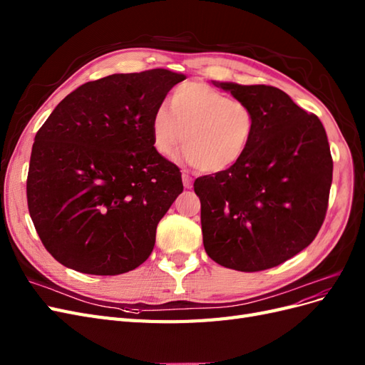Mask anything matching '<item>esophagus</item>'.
<instances>
[{"mask_svg":"<svg viewBox=\"0 0 365 365\" xmlns=\"http://www.w3.org/2000/svg\"><path fill=\"white\" fill-rule=\"evenodd\" d=\"M182 184H184L185 189H190V187H192V178L187 173H182Z\"/></svg>","mask_w":365,"mask_h":365,"instance_id":"esophagus-1","label":"esophagus"}]
</instances>
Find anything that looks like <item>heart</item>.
<instances>
[{
	"label": "heart",
	"mask_w": 365,
	"mask_h": 365,
	"mask_svg": "<svg viewBox=\"0 0 365 365\" xmlns=\"http://www.w3.org/2000/svg\"><path fill=\"white\" fill-rule=\"evenodd\" d=\"M160 155L172 158L182 143L185 160L204 173H219L248 150L256 115L252 109L202 82H184L170 94V108L158 105L150 120Z\"/></svg>",
	"instance_id": "b5f03b06"
}]
</instances>
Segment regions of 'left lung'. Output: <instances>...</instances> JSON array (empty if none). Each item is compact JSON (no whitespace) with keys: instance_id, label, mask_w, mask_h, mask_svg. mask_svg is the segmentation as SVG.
Returning <instances> with one entry per match:
<instances>
[{"instance_id":"obj_1","label":"left lung","mask_w":365,"mask_h":365,"mask_svg":"<svg viewBox=\"0 0 365 365\" xmlns=\"http://www.w3.org/2000/svg\"><path fill=\"white\" fill-rule=\"evenodd\" d=\"M215 85L252 109L256 132L233 168L193 184L204 248L230 269H269L304 250L324 222L334 172L326 130L279 88Z\"/></svg>"}]
</instances>
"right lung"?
<instances>
[{"instance_id": "obj_1", "label": "right lung", "mask_w": 365, "mask_h": 365, "mask_svg": "<svg viewBox=\"0 0 365 365\" xmlns=\"http://www.w3.org/2000/svg\"><path fill=\"white\" fill-rule=\"evenodd\" d=\"M184 74L155 68L86 82L54 108L31 148L27 204L46 250L94 275L135 269L182 192L150 120Z\"/></svg>"}]
</instances>
